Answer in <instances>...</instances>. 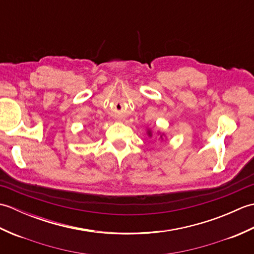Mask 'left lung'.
<instances>
[{"instance_id": "1", "label": "left lung", "mask_w": 254, "mask_h": 254, "mask_svg": "<svg viewBox=\"0 0 254 254\" xmlns=\"http://www.w3.org/2000/svg\"><path fill=\"white\" fill-rule=\"evenodd\" d=\"M158 135H159V139H160V141H163V139H166V138H167L165 133L158 132ZM147 136H148V137H152V136H153V132H152V130H149V128H147Z\"/></svg>"}]
</instances>
